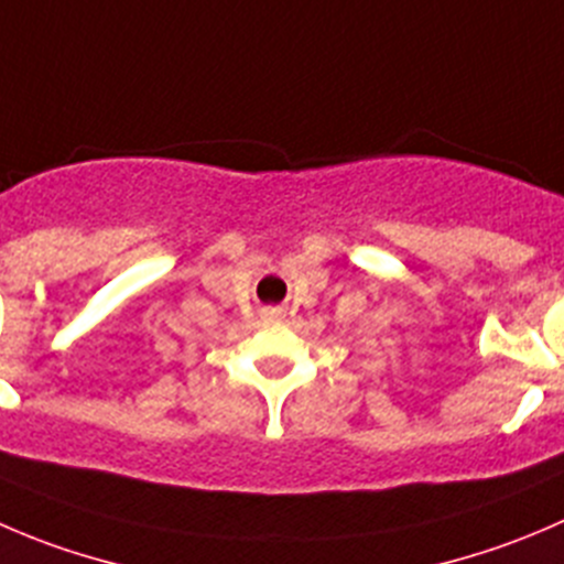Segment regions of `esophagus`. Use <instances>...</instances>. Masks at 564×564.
Wrapping results in <instances>:
<instances>
[{
  "mask_svg": "<svg viewBox=\"0 0 564 564\" xmlns=\"http://www.w3.org/2000/svg\"><path fill=\"white\" fill-rule=\"evenodd\" d=\"M264 316H267V319H270V322H281V319H283V311H281V308H267Z\"/></svg>",
  "mask_w": 564,
  "mask_h": 564,
  "instance_id": "1",
  "label": "esophagus"
}]
</instances>
